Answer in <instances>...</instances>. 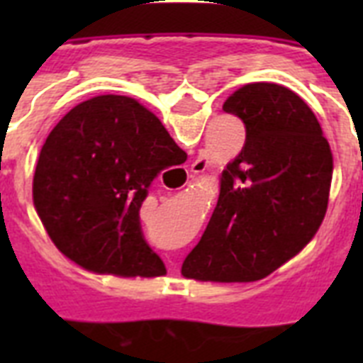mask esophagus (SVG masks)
<instances>
[{"label":"esophagus","mask_w":363,"mask_h":363,"mask_svg":"<svg viewBox=\"0 0 363 363\" xmlns=\"http://www.w3.org/2000/svg\"><path fill=\"white\" fill-rule=\"evenodd\" d=\"M207 169V162L203 158H198L196 162L192 164V173H203ZM192 177V175H190Z\"/></svg>","instance_id":"1"}]
</instances>
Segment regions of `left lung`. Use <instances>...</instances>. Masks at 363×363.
I'll use <instances>...</instances> for the list:
<instances>
[{
  "instance_id": "8db88e82",
  "label": "left lung",
  "mask_w": 363,
  "mask_h": 363,
  "mask_svg": "<svg viewBox=\"0 0 363 363\" xmlns=\"http://www.w3.org/2000/svg\"><path fill=\"white\" fill-rule=\"evenodd\" d=\"M222 109L247 128L241 152L220 177V194L182 277L259 281L294 258L328 209L333 154L315 113L290 88L250 82Z\"/></svg>"
}]
</instances>
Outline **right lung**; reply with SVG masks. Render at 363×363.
<instances>
[{"label":"right lung","mask_w":363,"mask_h":363,"mask_svg":"<svg viewBox=\"0 0 363 363\" xmlns=\"http://www.w3.org/2000/svg\"><path fill=\"white\" fill-rule=\"evenodd\" d=\"M186 158L154 113L128 96H96L54 125L33 175V205L48 238L82 269L160 277L165 265L141 232L148 186Z\"/></svg>","instance_id":"obj_1"}]
</instances>
